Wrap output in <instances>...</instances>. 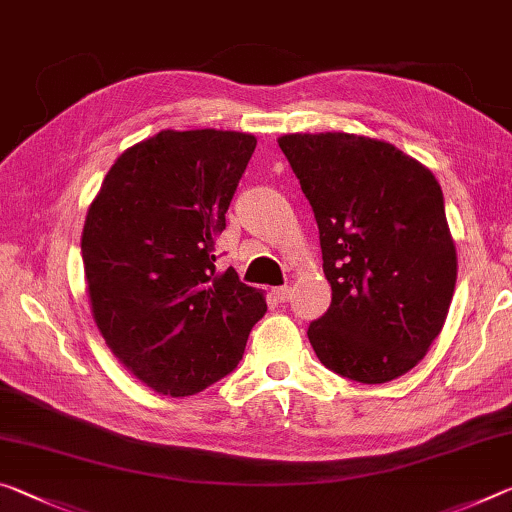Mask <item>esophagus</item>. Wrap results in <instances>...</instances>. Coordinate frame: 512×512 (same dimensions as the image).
<instances>
[{
  "instance_id": "34e87169",
  "label": "esophagus",
  "mask_w": 512,
  "mask_h": 512,
  "mask_svg": "<svg viewBox=\"0 0 512 512\" xmlns=\"http://www.w3.org/2000/svg\"><path fill=\"white\" fill-rule=\"evenodd\" d=\"M271 294L275 300H278V303H287V300L291 298V287H275Z\"/></svg>"
}]
</instances>
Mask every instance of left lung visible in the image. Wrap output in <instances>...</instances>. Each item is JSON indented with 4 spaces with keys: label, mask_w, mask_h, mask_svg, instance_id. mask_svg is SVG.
Masks as SVG:
<instances>
[{
    "label": "left lung",
    "mask_w": 512,
    "mask_h": 512,
    "mask_svg": "<svg viewBox=\"0 0 512 512\" xmlns=\"http://www.w3.org/2000/svg\"><path fill=\"white\" fill-rule=\"evenodd\" d=\"M319 225L332 303L307 337L330 371L380 385L424 360L458 278L442 189L396 145L346 132L278 139Z\"/></svg>",
    "instance_id": "1"
}]
</instances>
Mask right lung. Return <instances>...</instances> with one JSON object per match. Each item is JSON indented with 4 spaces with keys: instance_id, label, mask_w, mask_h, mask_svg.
Segmentation results:
<instances>
[{
    "instance_id": "1",
    "label": "right lung",
    "mask_w": 512,
    "mask_h": 512,
    "mask_svg": "<svg viewBox=\"0 0 512 512\" xmlns=\"http://www.w3.org/2000/svg\"><path fill=\"white\" fill-rule=\"evenodd\" d=\"M257 139L161 129L127 148L81 232L93 321L127 371L164 396H191L237 367L266 312L262 289L216 271L214 246Z\"/></svg>"
}]
</instances>
